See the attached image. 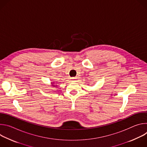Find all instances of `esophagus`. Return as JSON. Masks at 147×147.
Masks as SVG:
<instances>
[{"label": "esophagus", "instance_id": "obj_1", "mask_svg": "<svg viewBox=\"0 0 147 147\" xmlns=\"http://www.w3.org/2000/svg\"><path fill=\"white\" fill-rule=\"evenodd\" d=\"M76 78H76V77H71V79H72V80H74V79H76Z\"/></svg>", "mask_w": 147, "mask_h": 147}]
</instances>
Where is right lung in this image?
I'll use <instances>...</instances> for the list:
<instances>
[{
    "label": "right lung",
    "mask_w": 147,
    "mask_h": 147,
    "mask_svg": "<svg viewBox=\"0 0 147 147\" xmlns=\"http://www.w3.org/2000/svg\"><path fill=\"white\" fill-rule=\"evenodd\" d=\"M53 83H55V82H52V84H53ZM52 86H53V87H55V86H55V85H53H53H52Z\"/></svg>",
    "instance_id": "right-lung-1"
}]
</instances>
